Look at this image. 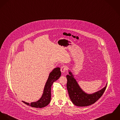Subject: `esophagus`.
I'll use <instances>...</instances> for the list:
<instances>
[{"label":"esophagus","mask_w":120,"mask_h":120,"mask_svg":"<svg viewBox=\"0 0 120 120\" xmlns=\"http://www.w3.org/2000/svg\"><path fill=\"white\" fill-rule=\"evenodd\" d=\"M67 70V67L65 66H63L61 67V71L63 73H64L66 71V70Z\"/></svg>","instance_id":"34e87169"}]
</instances>
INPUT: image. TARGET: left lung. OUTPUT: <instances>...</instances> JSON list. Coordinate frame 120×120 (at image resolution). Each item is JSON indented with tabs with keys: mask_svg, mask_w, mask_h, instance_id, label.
<instances>
[{
	"mask_svg": "<svg viewBox=\"0 0 120 120\" xmlns=\"http://www.w3.org/2000/svg\"><path fill=\"white\" fill-rule=\"evenodd\" d=\"M67 75V88L69 98L73 103L78 106H87L93 105L98 101L104 93L106 86L95 93L88 94L83 92L80 88L71 72Z\"/></svg>",
	"mask_w": 120,
	"mask_h": 120,
	"instance_id": "left-lung-1",
	"label": "left lung"
}]
</instances>
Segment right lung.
Segmentation results:
<instances>
[{
	"label": "right lung",
	"instance_id": "right-lung-1",
	"mask_svg": "<svg viewBox=\"0 0 120 120\" xmlns=\"http://www.w3.org/2000/svg\"><path fill=\"white\" fill-rule=\"evenodd\" d=\"M61 75L60 68L59 67L55 68L49 75L48 79L45 85L43 95L40 99L37 102H32L30 104L24 101L22 102L27 105L34 108H41L46 106L51 101L52 86L54 81L59 79Z\"/></svg>",
	"mask_w": 120,
	"mask_h": 120
}]
</instances>
